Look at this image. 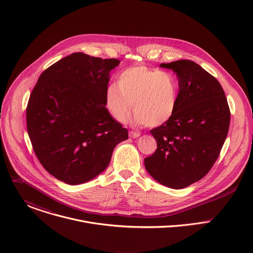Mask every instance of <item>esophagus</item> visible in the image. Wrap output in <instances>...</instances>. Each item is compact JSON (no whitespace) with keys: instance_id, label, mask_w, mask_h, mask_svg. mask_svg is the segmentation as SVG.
Here are the masks:
<instances>
[{"instance_id":"34e87169","label":"esophagus","mask_w":253,"mask_h":253,"mask_svg":"<svg viewBox=\"0 0 253 253\" xmlns=\"http://www.w3.org/2000/svg\"><path fill=\"white\" fill-rule=\"evenodd\" d=\"M140 136V133H137V132H133V131H130L129 132V137L130 138H133V139H135V138H138Z\"/></svg>"}]
</instances>
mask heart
<instances>
[{
	"mask_svg": "<svg viewBox=\"0 0 253 253\" xmlns=\"http://www.w3.org/2000/svg\"><path fill=\"white\" fill-rule=\"evenodd\" d=\"M117 83L110 84L105 93L107 110L117 122H127L133 104L134 121L139 125L161 126L174 115L179 99V82L174 75L136 66L121 72Z\"/></svg>",
	"mask_w": 253,
	"mask_h": 253,
	"instance_id": "obj_1",
	"label": "heart"
}]
</instances>
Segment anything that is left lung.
Listing matches in <instances>:
<instances>
[{
    "label": "left lung",
    "mask_w": 253,
    "mask_h": 253,
    "mask_svg": "<svg viewBox=\"0 0 253 253\" xmlns=\"http://www.w3.org/2000/svg\"><path fill=\"white\" fill-rule=\"evenodd\" d=\"M160 67L175 72L178 105L168 122L150 131L157 149L144 164L160 184L182 189L199 181L218 158L230 111L219 82L195 62L178 60Z\"/></svg>",
    "instance_id": "obj_1"
}]
</instances>
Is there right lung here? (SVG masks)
Wrapping results in <instances>:
<instances>
[{
  "label": "right lung",
  "mask_w": 253,
  "mask_h": 253,
  "mask_svg": "<svg viewBox=\"0 0 253 253\" xmlns=\"http://www.w3.org/2000/svg\"><path fill=\"white\" fill-rule=\"evenodd\" d=\"M117 59L71 54L46 69L27 106L36 156L55 178L78 185L109 165L128 131L108 112L105 93Z\"/></svg>",
  "instance_id": "1"
}]
</instances>
